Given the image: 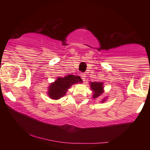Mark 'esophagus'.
I'll use <instances>...</instances> for the list:
<instances>
[{"label": "esophagus", "instance_id": "obj_1", "mask_svg": "<svg viewBox=\"0 0 150 150\" xmlns=\"http://www.w3.org/2000/svg\"><path fill=\"white\" fill-rule=\"evenodd\" d=\"M81 77H82V80L85 81V78H86V75H85V74H82V75H81Z\"/></svg>", "mask_w": 150, "mask_h": 150}]
</instances>
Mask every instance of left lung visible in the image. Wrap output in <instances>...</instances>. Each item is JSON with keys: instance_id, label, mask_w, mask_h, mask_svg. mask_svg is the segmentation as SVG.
I'll return each instance as SVG.
<instances>
[{"instance_id": "left-lung-1", "label": "left lung", "mask_w": 150, "mask_h": 150, "mask_svg": "<svg viewBox=\"0 0 150 150\" xmlns=\"http://www.w3.org/2000/svg\"><path fill=\"white\" fill-rule=\"evenodd\" d=\"M90 87L93 91V98L95 99L97 98L102 94V93L104 92V87H103V83L102 82H90ZM105 99H103L101 102H104Z\"/></svg>"}]
</instances>
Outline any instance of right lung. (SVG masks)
<instances>
[{
  "label": "right lung",
  "instance_id": "right-lung-1",
  "mask_svg": "<svg viewBox=\"0 0 150 150\" xmlns=\"http://www.w3.org/2000/svg\"><path fill=\"white\" fill-rule=\"evenodd\" d=\"M82 82L80 77L74 75H68L64 77H58L54 82L50 85L48 95L51 99H59L65 95L68 89L74 84Z\"/></svg>",
  "mask_w": 150,
  "mask_h": 150
}]
</instances>
